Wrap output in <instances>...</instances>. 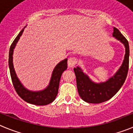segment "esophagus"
I'll return each instance as SVG.
<instances>
[{
	"instance_id": "obj_1",
	"label": "esophagus",
	"mask_w": 133,
	"mask_h": 133,
	"mask_svg": "<svg viewBox=\"0 0 133 133\" xmlns=\"http://www.w3.org/2000/svg\"><path fill=\"white\" fill-rule=\"evenodd\" d=\"M77 63V59L75 57H72V58H70L68 59V67L69 68H73L74 66H75V64Z\"/></svg>"
}]
</instances>
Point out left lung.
I'll return each instance as SVG.
<instances>
[{
    "mask_svg": "<svg viewBox=\"0 0 133 133\" xmlns=\"http://www.w3.org/2000/svg\"><path fill=\"white\" fill-rule=\"evenodd\" d=\"M113 36L121 42L125 47V59L117 72L108 81L95 83L91 81L79 67L74 68L76 82L80 97L89 103H101L113 97L125 82L129 70V46L125 37L117 28H114Z\"/></svg>",
    "mask_w": 133,
    "mask_h": 133,
    "instance_id": "8db88e82",
    "label": "left lung"
}]
</instances>
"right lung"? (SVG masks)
<instances>
[{"label":"right lung","mask_w":133,"mask_h":133,"mask_svg":"<svg viewBox=\"0 0 133 133\" xmlns=\"http://www.w3.org/2000/svg\"><path fill=\"white\" fill-rule=\"evenodd\" d=\"M23 31L24 29H22L20 31L18 35L16 36V38L14 39L10 46V51H9L8 65H9L10 76H11L13 86L16 92L18 93V95L27 103L36 105H48L53 102L58 95L61 76H62V73L68 68V64H67L68 59L62 61L56 65L52 73L50 84L46 89L41 91L37 92L30 91L26 89L16 77V74L14 71L12 64V54L14 48L16 46V43L18 41L20 37L22 36Z\"/></svg>","instance_id":"add662e5"}]
</instances>
